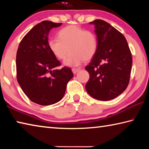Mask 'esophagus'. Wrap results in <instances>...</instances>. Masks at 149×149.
Masks as SVG:
<instances>
[{
	"label": "esophagus",
	"mask_w": 149,
	"mask_h": 149,
	"mask_svg": "<svg viewBox=\"0 0 149 149\" xmlns=\"http://www.w3.org/2000/svg\"><path fill=\"white\" fill-rule=\"evenodd\" d=\"M79 70H80L79 68H72V72L74 74H76V73L79 72Z\"/></svg>",
	"instance_id": "1"
}]
</instances>
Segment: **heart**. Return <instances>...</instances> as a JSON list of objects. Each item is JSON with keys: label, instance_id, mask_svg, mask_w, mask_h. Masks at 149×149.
Listing matches in <instances>:
<instances>
[{"label": "heart", "instance_id": "1", "mask_svg": "<svg viewBox=\"0 0 149 149\" xmlns=\"http://www.w3.org/2000/svg\"><path fill=\"white\" fill-rule=\"evenodd\" d=\"M59 38H51L48 46L52 53L60 60H64L68 66H77L84 61H89L97 52L98 40L95 33L85 30L76 25H70L60 29Z\"/></svg>", "mask_w": 149, "mask_h": 149}]
</instances>
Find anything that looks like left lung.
I'll return each mask as SVG.
<instances>
[{
	"instance_id": "obj_1",
	"label": "left lung",
	"mask_w": 149,
	"mask_h": 149,
	"mask_svg": "<svg viewBox=\"0 0 149 149\" xmlns=\"http://www.w3.org/2000/svg\"><path fill=\"white\" fill-rule=\"evenodd\" d=\"M98 49L85 68L89 79L85 89L95 99L110 100L119 96L130 82L132 65V52L125 37L110 24L95 19Z\"/></svg>"
}]
</instances>
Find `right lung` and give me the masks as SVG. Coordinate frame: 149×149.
<instances>
[{"label":"right lung","mask_w":149,"mask_h":149,"mask_svg":"<svg viewBox=\"0 0 149 149\" xmlns=\"http://www.w3.org/2000/svg\"><path fill=\"white\" fill-rule=\"evenodd\" d=\"M61 25L50 21L37 24L24 37L17 50V82L27 97L40 105L60 101L74 76L69 67L54 69L60 62L48 46L50 30Z\"/></svg>","instance_id":"right-lung-1"}]
</instances>
